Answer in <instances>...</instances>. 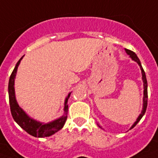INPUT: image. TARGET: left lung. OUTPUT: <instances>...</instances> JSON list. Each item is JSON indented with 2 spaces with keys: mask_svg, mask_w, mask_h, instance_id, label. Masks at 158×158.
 I'll use <instances>...</instances> for the list:
<instances>
[{
  "mask_svg": "<svg viewBox=\"0 0 158 158\" xmlns=\"http://www.w3.org/2000/svg\"><path fill=\"white\" fill-rule=\"evenodd\" d=\"M125 51L127 53L128 55H130V57H131L134 61L137 62V64L140 66V70H141V75H142V81H143V87H144V96H143V108H142V111L140 114V115L138 116L137 119H136V121L135 122L134 125H132L131 127V130L132 128H134L135 125H137V123L140 120V118L143 117V115L145 114V113H146V110H147V77H146V74H145V71H144L143 68H142V65L140 64V61L139 58L137 57V55H135V53H134L133 51H131L130 49H125ZM99 126V125H98ZM100 127V126H99Z\"/></svg>",
  "mask_w": 158,
  "mask_h": 158,
  "instance_id": "8db88e82",
  "label": "left lung"
}]
</instances>
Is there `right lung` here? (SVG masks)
Listing matches in <instances>:
<instances>
[{"label": "right lung", "mask_w": 158, "mask_h": 158, "mask_svg": "<svg viewBox=\"0 0 158 158\" xmlns=\"http://www.w3.org/2000/svg\"><path fill=\"white\" fill-rule=\"evenodd\" d=\"M23 56L19 60L15 66L14 70L11 73L10 79H9V83H8V94H9V103H10V109L12 118L14 119L16 123L18 124L21 128H23L24 131L27 132L28 134L33 135L34 137H47L50 136L60 130H61L64 125H65L66 118H67V112H68V105L67 102L71 93L68 94L65 100V106H64V115H62L60 118L55 119L54 121L49 122L47 124L41 123L30 118L27 115L26 113L24 112L23 109L18 105V102L16 100L15 97V88H14V81L18 67L20 64L22 59Z\"/></svg>", "instance_id": "add662e5"}]
</instances>
